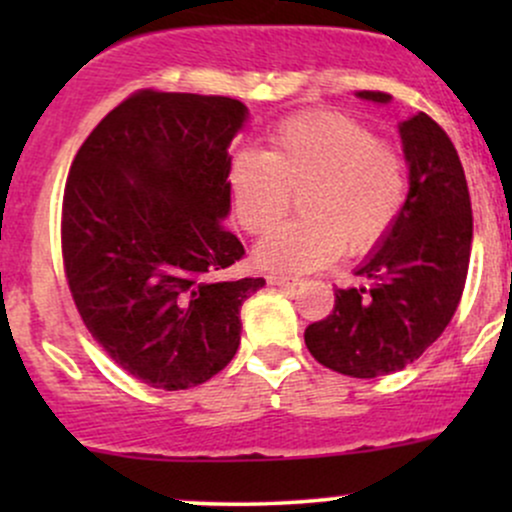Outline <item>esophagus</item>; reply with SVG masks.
<instances>
[{"mask_svg":"<svg viewBox=\"0 0 512 512\" xmlns=\"http://www.w3.org/2000/svg\"><path fill=\"white\" fill-rule=\"evenodd\" d=\"M267 284L272 286H281V289H293L298 286V279H291V276H279V274H269Z\"/></svg>","mask_w":512,"mask_h":512,"instance_id":"34e87169","label":"esophagus"}]
</instances>
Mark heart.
I'll list each match as a JSON object with an SVG mask.
<instances>
[{
    "mask_svg": "<svg viewBox=\"0 0 512 512\" xmlns=\"http://www.w3.org/2000/svg\"><path fill=\"white\" fill-rule=\"evenodd\" d=\"M272 149H240L228 166L233 216L250 236H264L257 262L284 274L325 267L339 252L356 257L390 236L409 195L407 158L356 117L322 110L272 129Z\"/></svg>",
    "mask_w": 512,
    "mask_h": 512,
    "instance_id": "b5f03b06",
    "label": "heart"
}]
</instances>
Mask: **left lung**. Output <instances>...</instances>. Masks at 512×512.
<instances>
[{"mask_svg":"<svg viewBox=\"0 0 512 512\" xmlns=\"http://www.w3.org/2000/svg\"><path fill=\"white\" fill-rule=\"evenodd\" d=\"M387 103L383 91H358ZM409 163V195L395 228L356 276L337 289L325 320L305 330L317 363L351 378H378L414 363L443 334L460 305L472 252V202L455 146L433 117L399 125Z\"/></svg>","mask_w":512,"mask_h":512,"instance_id":"1","label":"left lung"}]
</instances>
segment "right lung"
Masks as SVG:
<instances>
[{"label": "right lung", "mask_w": 512, "mask_h": 512, "mask_svg": "<svg viewBox=\"0 0 512 512\" xmlns=\"http://www.w3.org/2000/svg\"><path fill=\"white\" fill-rule=\"evenodd\" d=\"M236 98L142 88L76 151L62 199V260L91 337L158 390L228 366L240 305L264 279L223 281L245 255L226 231Z\"/></svg>", "instance_id": "add662e5"}]
</instances>
